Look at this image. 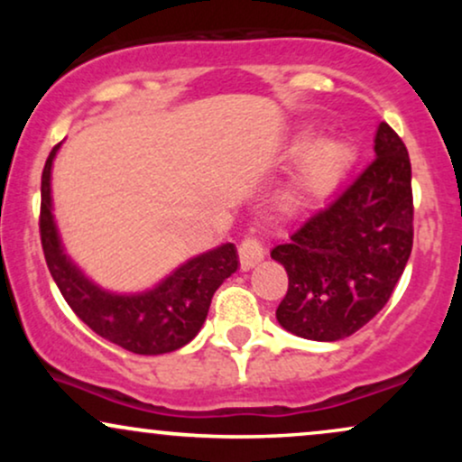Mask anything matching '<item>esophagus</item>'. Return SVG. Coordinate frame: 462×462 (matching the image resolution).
<instances>
[{"mask_svg": "<svg viewBox=\"0 0 462 462\" xmlns=\"http://www.w3.org/2000/svg\"><path fill=\"white\" fill-rule=\"evenodd\" d=\"M238 258H241V269L243 272H249V269L256 267L258 263L264 258V247L256 238H245L238 247Z\"/></svg>", "mask_w": 462, "mask_h": 462, "instance_id": "esophagus-1", "label": "esophagus"}]
</instances>
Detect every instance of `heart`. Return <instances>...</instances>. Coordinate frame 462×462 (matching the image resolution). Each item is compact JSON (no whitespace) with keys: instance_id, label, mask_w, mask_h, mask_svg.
Segmentation results:
<instances>
[{"instance_id":"heart-1","label":"heart","mask_w":462,"mask_h":462,"mask_svg":"<svg viewBox=\"0 0 462 462\" xmlns=\"http://www.w3.org/2000/svg\"><path fill=\"white\" fill-rule=\"evenodd\" d=\"M310 136V130L300 132L291 141V150H303ZM354 162H356V147L349 139L323 136V139L312 141L310 147L300 153L289 182L280 190V210L286 217H298L306 210L317 208L337 193L343 180L352 171Z\"/></svg>"}]
</instances>
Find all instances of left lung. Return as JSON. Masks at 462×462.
I'll list each match as a JSON object with an SVG mask.
<instances>
[{"label": "left lung", "mask_w": 462, "mask_h": 462, "mask_svg": "<svg viewBox=\"0 0 462 462\" xmlns=\"http://www.w3.org/2000/svg\"><path fill=\"white\" fill-rule=\"evenodd\" d=\"M375 161L328 206L275 245L289 273L275 310L286 332L341 341L384 309L412 249L411 161L386 124L374 139Z\"/></svg>", "instance_id": "1"}]
</instances>
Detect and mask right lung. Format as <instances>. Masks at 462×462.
Here are the masks:
<instances>
[{
    "label": "right lung",
    "instance_id": "add662e5",
    "mask_svg": "<svg viewBox=\"0 0 462 462\" xmlns=\"http://www.w3.org/2000/svg\"><path fill=\"white\" fill-rule=\"evenodd\" d=\"M60 147L51 150L41 178V241L62 298L95 334L128 352L156 356L184 347L204 326L215 291L241 267L235 243L187 258L143 291L106 289L73 261L56 224L51 171Z\"/></svg>",
    "mask_w": 462,
    "mask_h": 462
}]
</instances>
